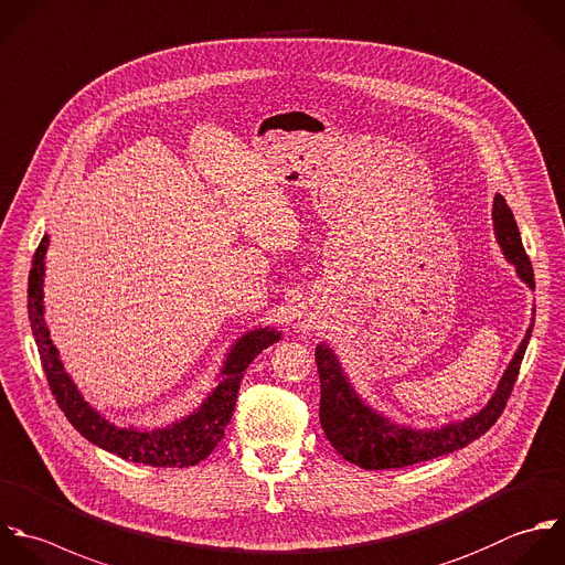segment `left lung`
<instances>
[{"label": "left lung", "instance_id": "obj_1", "mask_svg": "<svg viewBox=\"0 0 565 565\" xmlns=\"http://www.w3.org/2000/svg\"><path fill=\"white\" fill-rule=\"evenodd\" d=\"M493 231L502 248V255L515 266L518 277L535 290V275L531 259L524 250L522 235L515 215L502 195L493 200ZM535 319L518 345L509 367L504 370L498 390L489 403L465 420L445 423L440 427H412L396 423L387 414L372 407L352 385L337 352L323 341L317 345V367L321 381V407L319 418L326 438L348 462L379 471V469H403L418 462H427L458 449H465L480 436H484L507 407V401L518 381V372L533 334Z\"/></svg>", "mask_w": 565, "mask_h": 565}]
</instances>
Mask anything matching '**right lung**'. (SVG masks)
<instances>
[{
	"mask_svg": "<svg viewBox=\"0 0 565 565\" xmlns=\"http://www.w3.org/2000/svg\"><path fill=\"white\" fill-rule=\"evenodd\" d=\"M50 246V235H43L28 277V319L32 328L34 343L39 348L41 365L47 376V385L56 398V405L70 420V425L92 445L116 454L122 460L149 465V467H193L217 447L224 438V429L231 423L239 383L246 367L273 343L281 339V332L273 326L255 328L244 332L231 345L220 374L215 376V387L206 398L186 416L164 425V427H116L98 409H94L72 376L65 372L56 345L50 339L45 326L43 306V277H45V250Z\"/></svg>",
	"mask_w": 565,
	"mask_h": 565,
	"instance_id": "obj_1",
	"label": "right lung"
}]
</instances>
